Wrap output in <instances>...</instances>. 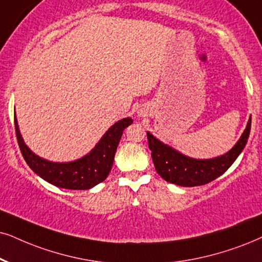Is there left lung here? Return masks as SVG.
<instances>
[{
  "label": "left lung",
  "mask_w": 262,
  "mask_h": 262,
  "mask_svg": "<svg viewBox=\"0 0 262 262\" xmlns=\"http://www.w3.org/2000/svg\"><path fill=\"white\" fill-rule=\"evenodd\" d=\"M250 125L251 116L236 145L226 154L208 160L188 157L147 132L148 147L156 170L165 181L179 186L192 187L210 183L223 175L244 150L249 138Z\"/></svg>",
  "instance_id": "left-lung-1"
}]
</instances>
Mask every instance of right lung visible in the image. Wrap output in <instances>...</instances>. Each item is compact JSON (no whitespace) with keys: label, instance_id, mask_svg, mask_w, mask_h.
<instances>
[{"label":"right lung","instance_id":"add662e5","mask_svg":"<svg viewBox=\"0 0 262 262\" xmlns=\"http://www.w3.org/2000/svg\"><path fill=\"white\" fill-rule=\"evenodd\" d=\"M132 123L133 120L130 117L116 122L107 129L89 154L78 160L53 162L39 157L30 150L21 137L18 120L14 116L16 139L23 157L29 167L47 183L68 190H89L107 178L123 130Z\"/></svg>","mask_w":262,"mask_h":262}]
</instances>
